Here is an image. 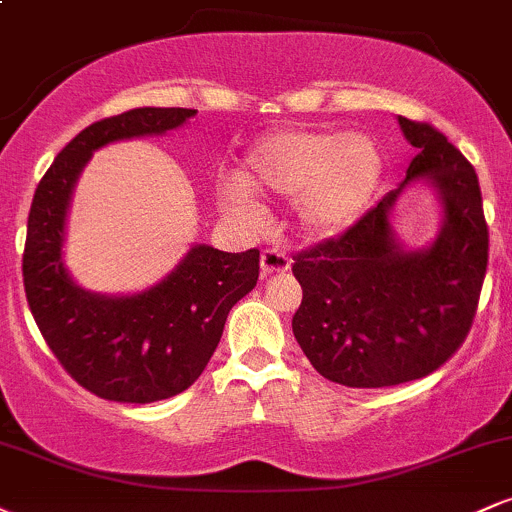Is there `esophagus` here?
Here are the masks:
<instances>
[{
	"label": "esophagus",
	"mask_w": 512,
	"mask_h": 512,
	"mask_svg": "<svg viewBox=\"0 0 512 512\" xmlns=\"http://www.w3.org/2000/svg\"><path fill=\"white\" fill-rule=\"evenodd\" d=\"M289 267H291L289 257H286L281 250H264V252H262V257H260L262 276L284 274Z\"/></svg>",
	"instance_id": "34e87169"
}]
</instances>
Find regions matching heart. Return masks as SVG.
<instances>
[{"instance_id":"obj_1","label":"heart","mask_w":512,"mask_h":512,"mask_svg":"<svg viewBox=\"0 0 512 512\" xmlns=\"http://www.w3.org/2000/svg\"><path fill=\"white\" fill-rule=\"evenodd\" d=\"M385 173V156L366 134L332 129H284L267 134L245 154L228 202L250 207V195L293 199V214L308 236L330 238L361 219Z\"/></svg>"}]
</instances>
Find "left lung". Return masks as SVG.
Here are the masks:
<instances>
[{
    "mask_svg": "<svg viewBox=\"0 0 512 512\" xmlns=\"http://www.w3.org/2000/svg\"><path fill=\"white\" fill-rule=\"evenodd\" d=\"M419 154L407 178L344 236L293 262L303 289L293 337L322 378L390 387L443 366L464 342L489 262V228L472 163L438 129L397 117ZM426 184L439 199V231L409 249L394 231L398 197Z\"/></svg>",
    "mask_w": 512,
    "mask_h": 512,
    "instance_id": "obj_1",
    "label": "left lung"
}]
</instances>
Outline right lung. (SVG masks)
I'll list each match as a JSON object with an SVG mask.
<instances>
[{"mask_svg": "<svg viewBox=\"0 0 512 512\" xmlns=\"http://www.w3.org/2000/svg\"><path fill=\"white\" fill-rule=\"evenodd\" d=\"M190 108H134L93 122L57 154L28 214L23 286L40 334L64 370L110 402L149 404L187 390L219 346L231 308L255 289L260 252L190 245L156 284L134 293L88 291L64 264L67 216L81 170L103 146L163 137Z\"/></svg>", "mask_w": 512, "mask_h": 512, "instance_id": "1", "label": "right lung"}]
</instances>
